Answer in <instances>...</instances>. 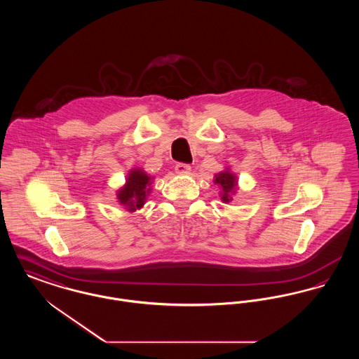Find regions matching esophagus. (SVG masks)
I'll return each mask as SVG.
<instances>
[{
  "label": "esophagus",
  "mask_w": 359,
  "mask_h": 359,
  "mask_svg": "<svg viewBox=\"0 0 359 359\" xmlns=\"http://www.w3.org/2000/svg\"><path fill=\"white\" fill-rule=\"evenodd\" d=\"M175 171L180 173V175H184V173L191 171V167H189V164H186V163H177L175 165Z\"/></svg>",
  "instance_id": "esophagus-1"
}]
</instances>
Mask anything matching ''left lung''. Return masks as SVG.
<instances>
[{
  "mask_svg": "<svg viewBox=\"0 0 359 359\" xmlns=\"http://www.w3.org/2000/svg\"><path fill=\"white\" fill-rule=\"evenodd\" d=\"M215 183H218L222 187V201L223 202H230L231 198V191H234L236 187V177L234 175H231L230 172H222L219 175H217Z\"/></svg>",
  "mask_w": 359,
  "mask_h": 359,
  "instance_id": "left-lung-1",
  "label": "left lung"
}]
</instances>
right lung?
<instances>
[{
  "mask_svg": "<svg viewBox=\"0 0 359 359\" xmlns=\"http://www.w3.org/2000/svg\"><path fill=\"white\" fill-rule=\"evenodd\" d=\"M149 180L151 177L140 170L132 171L128 177L126 186L118 192V199L122 205H128L129 211L141 208L147 194L149 192Z\"/></svg>",
  "mask_w": 359,
  "mask_h": 359,
  "instance_id": "right-lung-1",
  "label": "right lung"
}]
</instances>
